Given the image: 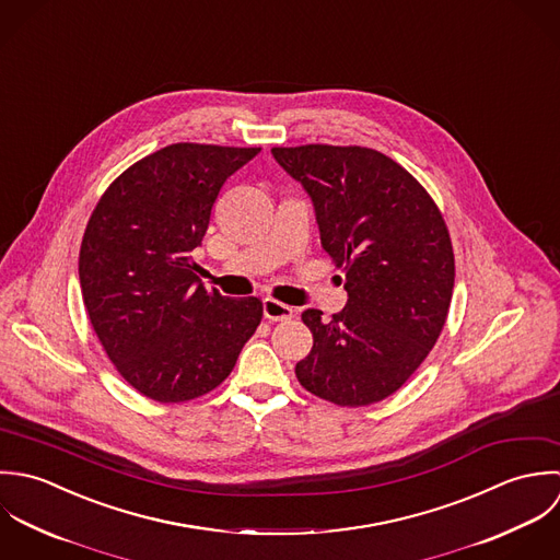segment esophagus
<instances>
[{
	"mask_svg": "<svg viewBox=\"0 0 560 560\" xmlns=\"http://www.w3.org/2000/svg\"><path fill=\"white\" fill-rule=\"evenodd\" d=\"M264 316L268 320H290L292 318V307L285 303H279L275 299H264Z\"/></svg>",
	"mask_w": 560,
	"mask_h": 560,
	"instance_id": "1",
	"label": "esophagus"
}]
</instances>
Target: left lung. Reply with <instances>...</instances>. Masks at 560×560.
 Returning <instances> with one entry per match:
<instances>
[{
  "mask_svg": "<svg viewBox=\"0 0 560 560\" xmlns=\"http://www.w3.org/2000/svg\"><path fill=\"white\" fill-rule=\"evenodd\" d=\"M275 160L314 201L323 248L346 275V307L323 320L305 310L312 352L299 383L339 407L398 392L446 325L454 253L446 221L424 186L368 147H275Z\"/></svg>",
  "mask_w": 560,
  "mask_h": 560,
  "instance_id": "obj_1",
  "label": "left lung"
}]
</instances>
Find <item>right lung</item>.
Returning <instances> with one entry per match:
<instances>
[{
  "mask_svg": "<svg viewBox=\"0 0 560 560\" xmlns=\"http://www.w3.org/2000/svg\"><path fill=\"white\" fill-rule=\"evenodd\" d=\"M259 147L168 144L122 171L80 248L86 314L118 374L158 402L195 400L231 374L261 301L206 290L190 257L229 175Z\"/></svg>",
  "mask_w": 560,
  "mask_h": 560,
  "instance_id": "obj_1",
  "label": "right lung"
}]
</instances>
